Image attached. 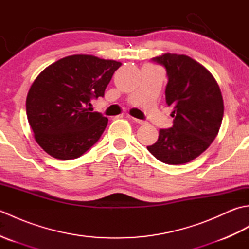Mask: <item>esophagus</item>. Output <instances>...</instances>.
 Returning <instances> with one entry per match:
<instances>
[{"label": "esophagus", "instance_id": "obj_1", "mask_svg": "<svg viewBox=\"0 0 249 249\" xmlns=\"http://www.w3.org/2000/svg\"><path fill=\"white\" fill-rule=\"evenodd\" d=\"M131 120H133L134 122H136V123H138V124H144L145 122L144 121H142V120H138V119H135V118H131Z\"/></svg>", "mask_w": 249, "mask_h": 249}]
</instances>
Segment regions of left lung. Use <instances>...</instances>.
I'll use <instances>...</instances> for the list:
<instances>
[{
    "instance_id": "1",
    "label": "left lung",
    "mask_w": 249,
    "mask_h": 249,
    "mask_svg": "<svg viewBox=\"0 0 249 249\" xmlns=\"http://www.w3.org/2000/svg\"><path fill=\"white\" fill-rule=\"evenodd\" d=\"M153 61L166 68V103L172 106L173 126L160 129L147 146L168 165H182L208 149L217 136L224 116V100L215 78L204 66L184 54L165 53Z\"/></svg>"
}]
</instances>
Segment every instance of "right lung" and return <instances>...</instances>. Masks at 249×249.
<instances>
[{"mask_svg": "<svg viewBox=\"0 0 249 249\" xmlns=\"http://www.w3.org/2000/svg\"><path fill=\"white\" fill-rule=\"evenodd\" d=\"M122 63L89 54L54 62L34 80L26 96V115L34 138L57 160L80 157L103 135L108 119L93 112L91 100L103 97Z\"/></svg>", "mask_w": 249, "mask_h": 249, "instance_id": "obj_1", "label": "right lung"}]
</instances>
